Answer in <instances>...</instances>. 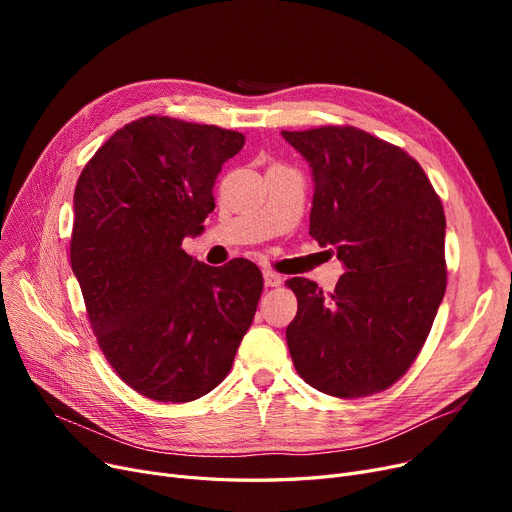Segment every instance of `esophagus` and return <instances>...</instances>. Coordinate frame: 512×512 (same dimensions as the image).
<instances>
[{"mask_svg":"<svg viewBox=\"0 0 512 512\" xmlns=\"http://www.w3.org/2000/svg\"><path fill=\"white\" fill-rule=\"evenodd\" d=\"M263 280H265V286H270V288L282 286V282H284V278H282L280 274L272 272V270H265V272H263Z\"/></svg>","mask_w":512,"mask_h":512,"instance_id":"obj_1","label":"esophagus"}]
</instances>
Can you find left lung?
Here are the masks:
<instances>
[{
	"mask_svg": "<svg viewBox=\"0 0 512 512\" xmlns=\"http://www.w3.org/2000/svg\"><path fill=\"white\" fill-rule=\"evenodd\" d=\"M282 137L313 170L309 234L346 267L332 292L286 280L299 301L286 328L292 363L330 396L378 394L409 371L444 299L442 201L407 151L361 128Z\"/></svg>",
	"mask_w": 512,
	"mask_h": 512,
	"instance_id": "8db88e82",
	"label": "left lung"
}]
</instances>
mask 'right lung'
Here are the masks:
<instances>
[{
    "label": "right lung",
    "mask_w": 512,
    "mask_h": 512,
    "mask_svg": "<svg viewBox=\"0 0 512 512\" xmlns=\"http://www.w3.org/2000/svg\"><path fill=\"white\" fill-rule=\"evenodd\" d=\"M242 145L236 130L145 116L116 130L76 182L70 263L91 328L122 382L151 400L211 392L253 324L259 267H211L182 251Z\"/></svg>",
    "instance_id": "add662e5"
}]
</instances>
